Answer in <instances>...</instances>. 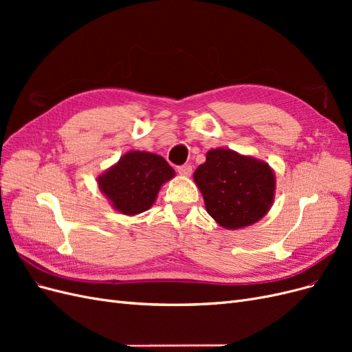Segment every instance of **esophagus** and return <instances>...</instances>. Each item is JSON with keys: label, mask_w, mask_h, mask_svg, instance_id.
<instances>
[{"label": "esophagus", "mask_w": 352, "mask_h": 352, "mask_svg": "<svg viewBox=\"0 0 352 352\" xmlns=\"http://www.w3.org/2000/svg\"><path fill=\"white\" fill-rule=\"evenodd\" d=\"M177 173L182 175V176H189L190 173H192V166H189V164L177 166Z\"/></svg>", "instance_id": "esophagus-1"}]
</instances>
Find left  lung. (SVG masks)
<instances>
[{
	"mask_svg": "<svg viewBox=\"0 0 352 352\" xmlns=\"http://www.w3.org/2000/svg\"><path fill=\"white\" fill-rule=\"evenodd\" d=\"M194 179L208 214L226 229L258 221L273 202L274 176L269 164L235 151H208Z\"/></svg>",
	"mask_w": 352,
	"mask_h": 352,
	"instance_id": "1",
	"label": "left lung"
}]
</instances>
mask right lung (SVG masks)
Listing matches in <instances>:
<instances>
[{
	"label": "right lung",
	"instance_id": "add662e5",
	"mask_svg": "<svg viewBox=\"0 0 352 352\" xmlns=\"http://www.w3.org/2000/svg\"><path fill=\"white\" fill-rule=\"evenodd\" d=\"M175 176L163 157L132 151L98 177V185L116 210L123 214H140L150 208L166 180Z\"/></svg>",
	"mask_w": 352,
	"mask_h": 352
}]
</instances>
